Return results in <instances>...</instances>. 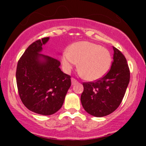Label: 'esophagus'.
I'll list each match as a JSON object with an SVG mask.
<instances>
[{"instance_id":"1","label":"esophagus","mask_w":146,"mask_h":146,"mask_svg":"<svg viewBox=\"0 0 146 146\" xmlns=\"http://www.w3.org/2000/svg\"><path fill=\"white\" fill-rule=\"evenodd\" d=\"M78 82V81L77 80H76V79L75 78H71V83H72V85H74V84H76V83H77Z\"/></svg>"}]
</instances>
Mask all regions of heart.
Masks as SVG:
<instances>
[{
    "label": "heart",
    "mask_w": 146,
    "mask_h": 146,
    "mask_svg": "<svg viewBox=\"0 0 146 146\" xmlns=\"http://www.w3.org/2000/svg\"><path fill=\"white\" fill-rule=\"evenodd\" d=\"M78 62L80 73L90 81L99 80L110 70L111 56L107 48L93 42L81 41L72 44L61 55V64L69 73Z\"/></svg>",
    "instance_id": "heart-1"
}]
</instances>
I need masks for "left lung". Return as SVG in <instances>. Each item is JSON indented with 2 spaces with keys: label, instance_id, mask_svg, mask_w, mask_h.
Here are the masks:
<instances>
[{
  "label": "left lung",
  "instance_id": "obj_1",
  "mask_svg": "<svg viewBox=\"0 0 146 146\" xmlns=\"http://www.w3.org/2000/svg\"><path fill=\"white\" fill-rule=\"evenodd\" d=\"M113 62L107 75L96 82L82 84V105L94 117H104L115 111L123 100L130 80L126 58L117 48L113 46Z\"/></svg>",
  "mask_w": 146,
  "mask_h": 146
}]
</instances>
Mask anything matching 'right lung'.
<instances>
[{
	"instance_id": "1",
	"label": "right lung",
	"mask_w": 146,
	"mask_h": 146,
	"mask_svg": "<svg viewBox=\"0 0 146 146\" xmlns=\"http://www.w3.org/2000/svg\"><path fill=\"white\" fill-rule=\"evenodd\" d=\"M49 40L43 38L32 43L17 63L16 80L20 99L30 111L51 115L62 107L71 85L70 77L59 68L58 60L41 54Z\"/></svg>"
}]
</instances>
